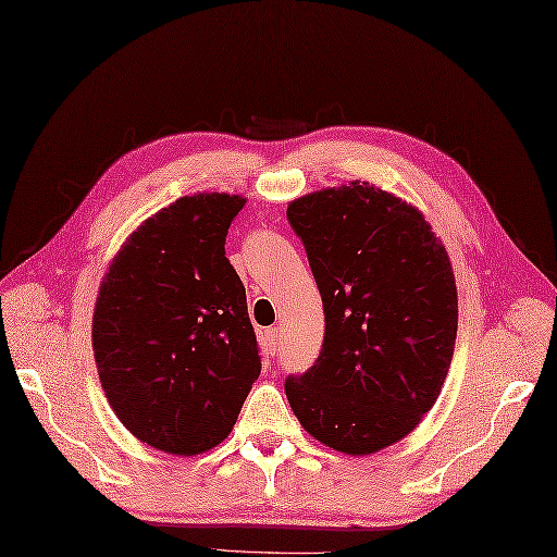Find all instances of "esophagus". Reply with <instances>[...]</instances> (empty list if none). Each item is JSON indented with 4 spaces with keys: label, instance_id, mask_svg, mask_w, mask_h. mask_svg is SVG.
<instances>
[{
    "label": "esophagus",
    "instance_id": "obj_1",
    "mask_svg": "<svg viewBox=\"0 0 557 557\" xmlns=\"http://www.w3.org/2000/svg\"><path fill=\"white\" fill-rule=\"evenodd\" d=\"M264 341H267V347H269L271 351H276V349H278V343H281V331H278V329H269V331L264 333Z\"/></svg>",
    "mask_w": 557,
    "mask_h": 557
}]
</instances>
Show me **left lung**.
I'll return each mask as SVG.
<instances>
[{"mask_svg":"<svg viewBox=\"0 0 557 557\" xmlns=\"http://www.w3.org/2000/svg\"><path fill=\"white\" fill-rule=\"evenodd\" d=\"M288 222L325 314L319 359L286 381L290 409L331 449L375 454L423 420L449 373V255L413 206L366 182L293 200Z\"/></svg>","mask_w":557,"mask_h":557,"instance_id":"8db88e82","label":"left lung"}]
</instances>
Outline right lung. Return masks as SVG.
Here are the masks:
<instances>
[{
    "mask_svg": "<svg viewBox=\"0 0 557 557\" xmlns=\"http://www.w3.org/2000/svg\"><path fill=\"white\" fill-rule=\"evenodd\" d=\"M243 206L228 194L174 200L125 240L101 281L91 345L106 399L165 454L224 442L262 371L246 286L224 250Z\"/></svg>",
    "mask_w": 557,
    "mask_h": 557,
    "instance_id": "1",
    "label": "right lung"
}]
</instances>
